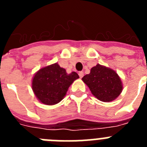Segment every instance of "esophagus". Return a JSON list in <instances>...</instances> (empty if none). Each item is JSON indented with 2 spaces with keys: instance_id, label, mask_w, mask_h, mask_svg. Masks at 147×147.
I'll return each mask as SVG.
<instances>
[{
  "instance_id": "obj_1",
  "label": "esophagus",
  "mask_w": 147,
  "mask_h": 147,
  "mask_svg": "<svg viewBox=\"0 0 147 147\" xmlns=\"http://www.w3.org/2000/svg\"><path fill=\"white\" fill-rule=\"evenodd\" d=\"M79 76H80V78H82L83 76H84V73H83L82 71H80V72H79Z\"/></svg>"
}]
</instances>
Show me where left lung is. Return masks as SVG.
<instances>
[{"instance_id":"left-lung-1","label":"left lung","mask_w":147,"mask_h":147,"mask_svg":"<svg viewBox=\"0 0 147 147\" xmlns=\"http://www.w3.org/2000/svg\"><path fill=\"white\" fill-rule=\"evenodd\" d=\"M92 94L105 102L113 101L122 91V83L117 73L109 67L98 64L93 67L89 74L82 79Z\"/></svg>"}]
</instances>
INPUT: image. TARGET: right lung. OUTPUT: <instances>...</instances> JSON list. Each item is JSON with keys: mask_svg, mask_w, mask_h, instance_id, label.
Here are the masks:
<instances>
[{"mask_svg": "<svg viewBox=\"0 0 147 147\" xmlns=\"http://www.w3.org/2000/svg\"><path fill=\"white\" fill-rule=\"evenodd\" d=\"M80 77L76 72L69 74L57 63L39 70L32 80V90L40 102L47 105L59 103L64 98L67 89Z\"/></svg>", "mask_w": 147, "mask_h": 147, "instance_id": "add662e5", "label": "right lung"}]
</instances>
